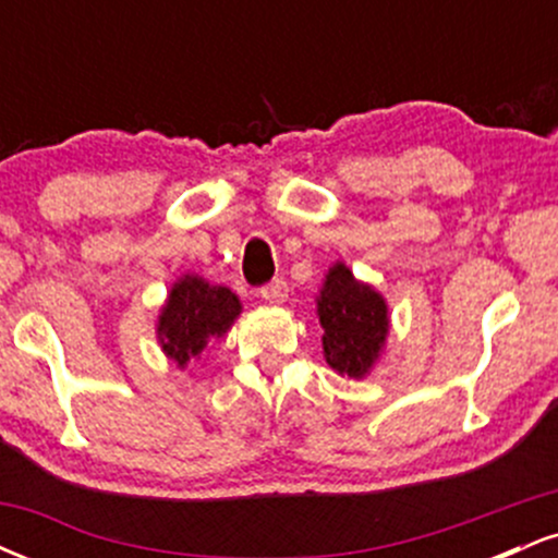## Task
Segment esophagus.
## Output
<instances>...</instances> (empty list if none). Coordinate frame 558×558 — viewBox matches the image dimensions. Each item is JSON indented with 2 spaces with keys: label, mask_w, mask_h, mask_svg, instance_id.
Returning <instances> with one entry per match:
<instances>
[{
  "label": "esophagus",
  "mask_w": 558,
  "mask_h": 558,
  "mask_svg": "<svg viewBox=\"0 0 558 558\" xmlns=\"http://www.w3.org/2000/svg\"><path fill=\"white\" fill-rule=\"evenodd\" d=\"M259 296L267 301V304H283L288 299V283L283 278H275L272 283L259 288Z\"/></svg>",
  "instance_id": "1"
}]
</instances>
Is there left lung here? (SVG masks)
I'll return each instance as SVG.
<instances>
[{"instance_id":"8db88e82","label":"left lung","mask_w":558,"mask_h":558,"mask_svg":"<svg viewBox=\"0 0 558 558\" xmlns=\"http://www.w3.org/2000/svg\"><path fill=\"white\" fill-rule=\"evenodd\" d=\"M317 317L325 330V362L343 377H367L388 338L386 299L373 286L356 280L343 262H336L319 288Z\"/></svg>"}]
</instances>
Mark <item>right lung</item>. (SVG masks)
Returning a JSON list of instances; mask_svg holds the SVG:
<instances>
[{
	"label": "right lung",
	"instance_id": "right-lung-1",
	"mask_svg": "<svg viewBox=\"0 0 558 558\" xmlns=\"http://www.w3.org/2000/svg\"><path fill=\"white\" fill-rule=\"evenodd\" d=\"M241 315V301L226 286L207 283L198 275H183L172 283L157 319V341L165 356L189 367L213 338H222Z\"/></svg>",
	"mask_w": 558,
	"mask_h": 558
}]
</instances>
